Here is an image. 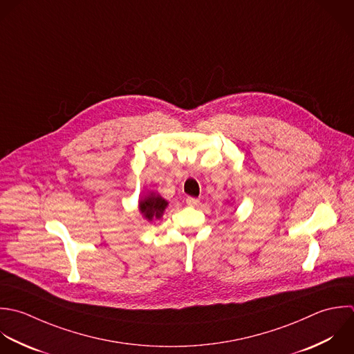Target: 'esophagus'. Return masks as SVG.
I'll list each match as a JSON object with an SVG mask.
<instances>
[{"mask_svg": "<svg viewBox=\"0 0 354 354\" xmlns=\"http://www.w3.org/2000/svg\"><path fill=\"white\" fill-rule=\"evenodd\" d=\"M198 203H200L198 198H194V197H187V198H186V204H187V205L194 207V205H197Z\"/></svg>", "mask_w": 354, "mask_h": 354, "instance_id": "esophagus-1", "label": "esophagus"}]
</instances>
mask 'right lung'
<instances>
[{
    "mask_svg": "<svg viewBox=\"0 0 354 354\" xmlns=\"http://www.w3.org/2000/svg\"><path fill=\"white\" fill-rule=\"evenodd\" d=\"M168 205V201L156 193H150L143 200L139 201V211L145 219L151 221L153 218L160 219Z\"/></svg>",
    "mask_w": 354,
    "mask_h": 354,
    "instance_id": "1",
    "label": "right lung"
}]
</instances>
